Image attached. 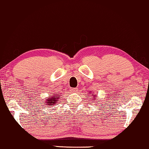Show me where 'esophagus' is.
<instances>
[{
	"label": "esophagus",
	"instance_id": "1",
	"mask_svg": "<svg viewBox=\"0 0 149 149\" xmlns=\"http://www.w3.org/2000/svg\"><path fill=\"white\" fill-rule=\"evenodd\" d=\"M72 91L74 92V93H75V92L77 91V89L76 88H72Z\"/></svg>",
	"mask_w": 149,
	"mask_h": 149
}]
</instances>
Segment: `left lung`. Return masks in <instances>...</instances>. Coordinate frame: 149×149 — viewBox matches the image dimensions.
<instances>
[{"mask_svg": "<svg viewBox=\"0 0 149 149\" xmlns=\"http://www.w3.org/2000/svg\"><path fill=\"white\" fill-rule=\"evenodd\" d=\"M93 96H94V94H93ZM95 99H96V98H95Z\"/></svg>", "mask_w": 149, "mask_h": 149, "instance_id": "left-lung-1", "label": "left lung"}]
</instances>
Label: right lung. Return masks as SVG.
I'll use <instances>...</instances> for the list:
<instances>
[{"label":"right lung","instance_id":"right-lung-1","mask_svg":"<svg viewBox=\"0 0 149 149\" xmlns=\"http://www.w3.org/2000/svg\"><path fill=\"white\" fill-rule=\"evenodd\" d=\"M58 96H57L55 94H54V95H52V97H50L48 99H46V100H44L43 103L47 104V106L50 107H51V106L49 105H56V102H58V99H59Z\"/></svg>","mask_w":149,"mask_h":149}]
</instances>
